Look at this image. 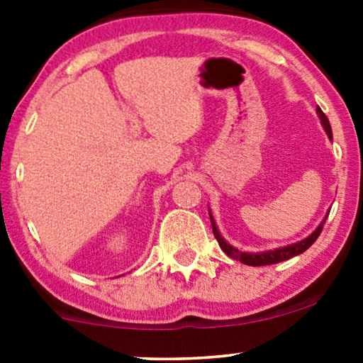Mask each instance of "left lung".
<instances>
[{
	"label": "left lung",
	"instance_id": "left-lung-1",
	"mask_svg": "<svg viewBox=\"0 0 363 363\" xmlns=\"http://www.w3.org/2000/svg\"><path fill=\"white\" fill-rule=\"evenodd\" d=\"M317 116H319L320 123H322V127L325 128L327 135H329V138H332V128H330L329 118H327L325 113L322 112L320 107H317ZM210 220H211V226H213V235H215L216 241L220 242V247L226 252L228 256L233 257V259L241 261L242 264H247V266H267V264H276V262H282L286 259H291V257H294L297 255H301V252H304L306 250H309V247L315 242L317 238H319L322 228H324V223L327 220V216L324 218V221H322L320 225L317 226V230L312 233V235L304 238V240L297 241V242H294V245L276 247V250L264 251V252H242L240 250H236L235 246H231L230 242H226L225 240H223V236L220 235V231H218L215 218L211 216V213H210Z\"/></svg>",
	"mask_w": 363,
	"mask_h": 363
}]
</instances>
